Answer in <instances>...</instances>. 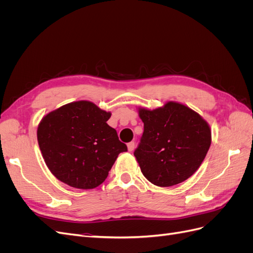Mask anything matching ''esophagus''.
Here are the masks:
<instances>
[{"mask_svg":"<svg viewBox=\"0 0 253 253\" xmlns=\"http://www.w3.org/2000/svg\"><path fill=\"white\" fill-rule=\"evenodd\" d=\"M134 148H135V142H128L127 143V150H128V152H132L133 150H134Z\"/></svg>","mask_w":253,"mask_h":253,"instance_id":"1","label":"esophagus"}]
</instances>
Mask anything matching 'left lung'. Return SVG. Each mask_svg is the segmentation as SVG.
Listing matches in <instances>:
<instances>
[{
	"mask_svg": "<svg viewBox=\"0 0 253 253\" xmlns=\"http://www.w3.org/2000/svg\"><path fill=\"white\" fill-rule=\"evenodd\" d=\"M143 134L134 155L144 177L171 187L192 176L211 144L210 126L189 106L169 101L162 108H138Z\"/></svg>",
	"mask_w": 253,
	"mask_h": 253,
	"instance_id": "left-lung-1",
	"label": "left lung"
}]
</instances>
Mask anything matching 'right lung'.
Masks as SVG:
<instances>
[{"instance_id":"right-lung-1","label":"right lung","mask_w":253,"mask_h":253,"mask_svg":"<svg viewBox=\"0 0 253 253\" xmlns=\"http://www.w3.org/2000/svg\"><path fill=\"white\" fill-rule=\"evenodd\" d=\"M110 112L86 100L62 105L38 126V143L49 171L60 181L77 189H94L126 145L106 121Z\"/></svg>"}]
</instances>
